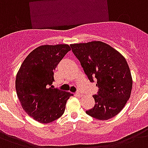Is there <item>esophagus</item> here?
Returning <instances> with one entry per match:
<instances>
[{"label": "esophagus", "mask_w": 148, "mask_h": 148, "mask_svg": "<svg viewBox=\"0 0 148 148\" xmlns=\"http://www.w3.org/2000/svg\"><path fill=\"white\" fill-rule=\"evenodd\" d=\"M75 95L77 96V97H82V96H83V94H82L81 92H80V91H77V92L75 94Z\"/></svg>", "instance_id": "esophagus-1"}]
</instances>
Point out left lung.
Returning a JSON list of instances; mask_svg holds the SVG:
<instances>
[{
    "label": "left lung",
    "instance_id": "left-lung-1",
    "mask_svg": "<svg viewBox=\"0 0 148 148\" xmlns=\"http://www.w3.org/2000/svg\"><path fill=\"white\" fill-rule=\"evenodd\" d=\"M90 82L97 81L95 104L86 111L94 118L105 121L118 114L130 98L132 77L126 59L102 41L71 45Z\"/></svg>",
    "mask_w": 148,
    "mask_h": 148
}]
</instances>
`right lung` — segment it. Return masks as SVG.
I'll return each instance as SVG.
<instances>
[{"mask_svg":"<svg viewBox=\"0 0 148 148\" xmlns=\"http://www.w3.org/2000/svg\"><path fill=\"white\" fill-rule=\"evenodd\" d=\"M68 45H42L29 53L17 72V95L24 111L37 121L47 124L64 114L72 94L53 88V71L65 54Z\"/></svg>","mask_w":148,"mask_h":148,"instance_id":"1","label":"right lung"}]
</instances>
